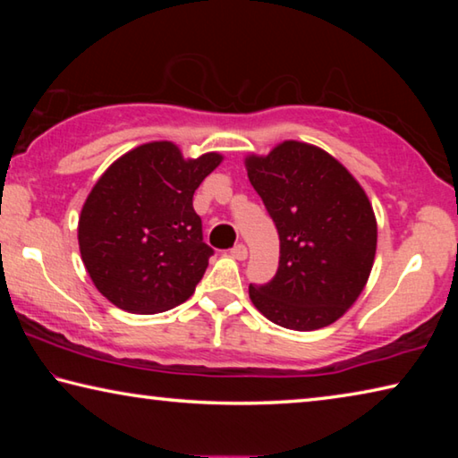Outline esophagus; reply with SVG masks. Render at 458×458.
<instances>
[{
  "mask_svg": "<svg viewBox=\"0 0 458 458\" xmlns=\"http://www.w3.org/2000/svg\"><path fill=\"white\" fill-rule=\"evenodd\" d=\"M230 254H232V259H236V260H246L248 250H246L244 244H236V246L230 250Z\"/></svg>",
  "mask_w": 458,
  "mask_h": 458,
  "instance_id": "obj_1",
  "label": "esophagus"
}]
</instances>
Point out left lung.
I'll return each instance as SVG.
<instances>
[{"instance_id":"1","label":"left lung","mask_w":458,"mask_h":458,"mask_svg":"<svg viewBox=\"0 0 458 458\" xmlns=\"http://www.w3.org/2000/svg\"><path fill=\"white\" fill-rule=\"evenodd\" d=\"M244 165L281 240L273 281L248 289L252 305L286 329L327 327L358 301L374 267L368 193L333 155L293 139L246 155Z\"/></svg>"}]
</instances>
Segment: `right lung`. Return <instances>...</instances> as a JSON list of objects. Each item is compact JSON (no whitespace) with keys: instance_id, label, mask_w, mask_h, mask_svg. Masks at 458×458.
Segmentation results:
<instances>
[{"instance_id":"1","label":"right lung","mask_w":458,"mask_h":458,"mask_svg":"<svg viewBox=\"0 0 458 458\" xmlns=\"http://www.w3.org/2000/svg\"><path fill=\"white\" fill-rule=\"evenodd\" d=\"M220 153L185 159L172 141L121 155L98 177L79 218L81 257L114 307L161 313L188 301L212 248L201 240L193 191L222 164Z\"/></svg>"}]
</instances>
